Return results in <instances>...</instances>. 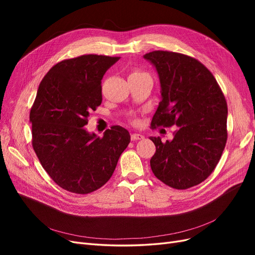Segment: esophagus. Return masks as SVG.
Returning a JSON list of instances; mask_svg holds the SVG:
<instances>
[{
	"mask_svg": "<svg viewBox=\"0 0 255 255\" xmlns=\"http://www.w3.org/2000/svg\"><path fill=\"white\" fill-rule=\"evenodd\" d=\"M130 139H132L133 141L143 139V135H141V134H138V133H133L132 135H130Z\"/></svg>",
	"mask_w": 255,
	"mask_h": 255,
	"instance_id": "34e87169",
	"label": "esophagus"
}]
</instances>
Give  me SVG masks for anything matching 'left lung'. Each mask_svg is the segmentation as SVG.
I'll use <instances>...</instances> for the list:
<instances>
[{
  "mask_svg": "<svg viewBox=\"0 0 255 255\" xmlns=\"http://www.w3.org/2000/svg\"><path fill=\"white\" fill-rule=\"evenodd\" d=\"M144 58L155 66L161 87V101L151 127H177L170 141L150 137L156 146L150 160L152 171L172 188L196 186L211 175L225 150V95L212 72L194 57L153 51Z\"/></svg>",
  "mask_w": 255,
  "mask_h": 255,
  "instance_id": "left-lung-1",
  "label": "left lung"
}]
</instances>
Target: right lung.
Wrapping results in <instances>:
<instances>
[{
    "label": "right lung",
    "mask_w": 255,
    "mask_h": 255,
    "mask_svg": "<svg viewBox=\"0 0 255 255\" xmlns=\"http://www.w3.org/2000/svg\"><path fill=\"white\" fill-rule=\"evenodd\" d=\"M119 57L86 54L54 65L39 84L29 113L32 144L41 166L59 187L87 195L111 179L130 141L120 126L103 137L85 126L102 103L103 75Z\"/></svg>",
    "instance_id": "1"
}]
</instances>
